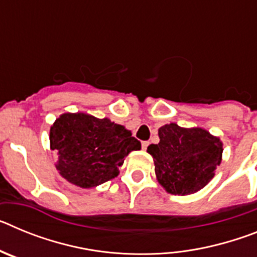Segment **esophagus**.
<instances>
[{
  "mask_svg": "<svg viewBox=\"0 0 257 257\" xmlns=\"http://www.w3.org/2000/svg\"><path fill=\"white\" fill-rule=\"evenodd\" d=\"M148 145H149V142H143L142 143L143 151H147V148H148Z\"/></svg>",
  "mask_w": 257,
  "mask_h": 257,
  "instance_id": "obj_1",
  "label": "esophagus"
}]
</instances>
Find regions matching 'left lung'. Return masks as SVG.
Segmentation results:
<instances>
[{"label":"left lung","mask_w":257,"mask_h":257,"mask_svg":"<svg viewBox=\"0 0 257 257\" xmlns=\"http://www.w3.org/2000/svg\"><path fill=\"white\" fill-rule=\"evenodd\" d=\"M160 143L147 149L153 157L158 183L170 194L188 196L205 188L221 163L222 142L202 127L167 123L158 130Z\"/></svg>","instance_id":"left-lung-1"}]
</instances>
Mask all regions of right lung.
I'll use <instances>...</instances> for the list:
<instances>
[{
  "instance_id": "add662e5",
  "label": "right lung",
  "mask_w": 257,
  "mask_h": 257,
  "mask_svg": "<svg viewBox=\"0 0 257 257\" xmlns=\"http://www.w3.org/2000/svg\"><path fill=\"white\" fill-rule=\"evenodd\" d=\"M50 148L58 153L59 174L76 187L90 189L118 176L124 157L140 151L142 144L109 118L63 113L50 127Z\"/></svg>"
}]
</instances>
